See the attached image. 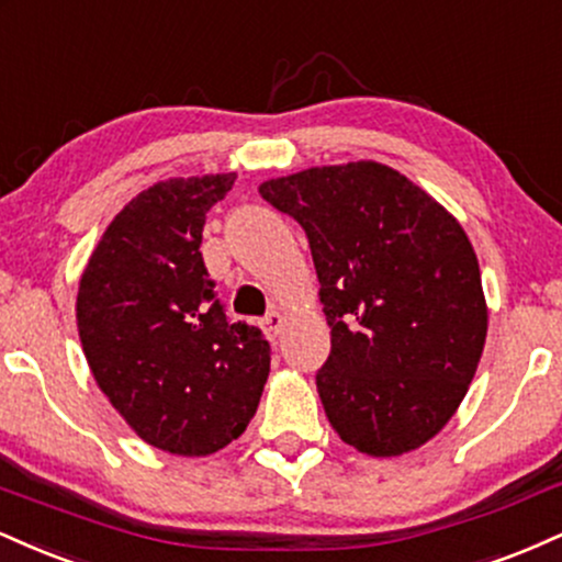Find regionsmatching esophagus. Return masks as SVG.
<instances>
[{"instance_id":"34e87169","label":"esophagus","mask_w":562,"mask_h":562,"mask_svg":"<svg viewBox=\"0 0 562 562\" xmlns=\"http://www.w3.org/2000/svg\"><path fill=\"white\" fill-rule=\"evenodd\" d=\"M262 328H266L268 339H276V336H279L281 328H283V315L276 313V310H270L266 318H262Z\"/></svg>"}]
</instances>
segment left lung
<instances>
[{"mask_svg":"<svg viewBox=\"0 0 562 562\" xmlns=\"http://www.w3.org/2000/svg\"><path fill=\"white\" fill-rule=\"evenodd\" d=\"M262 200L305 231L331 355L315 384L341 441L392 458L437 437L486 341L463 226L397 170L360 160L273 178Z\"/></svg>","mask_w":562,"mask_h":562,"instance_id":"1","label":"left lung"}]
</instances>
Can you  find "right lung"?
<instances>
[{"label":"right lung","instance_id":"1","mask_svg":"<svg viewBox=\"0 0 562 562\" xmlns=\"http://www.w3.org/2000/svg\"><path fill=\"white\" fill-rule=\"evenodd\" d=\"M234 173L170 178L134 196L91 252L76 315L99 389L147 445L213 454L260 405L270 345L231 321L204 268V215Z\"/></svg>","mask_w":562,"mask_h":562}]
</instances>
